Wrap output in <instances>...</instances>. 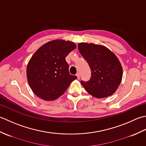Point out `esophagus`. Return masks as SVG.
Segmentation results:
<instances>
[{"label": "esophagus", "instance_id": "esophagus-1", "mask_svg": "<svg viewBox=\"0 0 146 146\" xmlns=\"http://www.w3.org/2000/svg\"><path fill=\"white\" fill-rule=\"evenodd\" d=\"M76 76L77 77V79H80V74L79 73H77Z\"/></svg>", "mask_w": 146, "mask_h": 146}]
</instances>
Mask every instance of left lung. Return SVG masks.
Returning a JSON list of instances; mask_svg holds the SVG:
<instances>
[{
	"mask_svg": "<svg viewBox=\"0 0 146 146\" xmlns=\"http://www.w3.org/2000/svg\"><path fill=\"white\" fill-rule=\"evenodd\" d=\"M78 48L91 71L90 81H81L83 87L97 98L111 96L117 90L123 76L118 58L111 50L100 44L81 43Z\"/></svg>",
	"mask_w": 146,
	"mask_h": 146,
	"instance_id": "8db88e82",
	"label": "left lung"
}]
</instances>
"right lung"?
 <instances>
[{
    "label": "right lung",
    "instance_id": "1",
    "mask_svg": "<svg viewBox=\"0 0 146 146\" xmlns=\"http://www.w3.org/2000/svg\"><path fill=\"white\" fill-rule=\"evenodd\" d=\"M76 48L72 41L56 40L44 44L34 53L26 73L29 86L37 96L45 101L57 99L77 79L70 74L65 61Z\"/></svg>",
    "mask_w": 146,
    "mask_h": 146
}]
</instances>
